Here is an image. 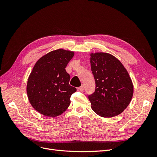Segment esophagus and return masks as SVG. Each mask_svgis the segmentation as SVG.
<instances>
[{
	"mask_svg": "<svg viewBox=\"0 0 157 157\" xmlns=\"http://www.w3.org/2000/svg\"><path fill=\"white\" fill-rule=\"evenodd\" d=\"M78 89L79 91H80V92H82V91H84V86H80Z\"/></svg>",
	"mask_w": 157,
	"mask_h": 157,
	"instance_id": "1",
	"label": "esophagus"
}]
</instances>
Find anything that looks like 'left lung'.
Instances as JSON below:
<instances>
[{
	"label": "left lung",
	"mask_w": 157,
	"mask_h": 157,
	"mask_svg": "<svg viewBox=\"0 0 157 157\" xmlns=\"http://www.w3.org/2000/svg\"><path fill=\"white\" fill-rule=\"evenodd\" d=\"M92 73L96 89L88 96L92 110L103 117L121 114L129 105L134 87L121 61L107 53L91 54Z\"/></svg>",
	"instance_id": "1"
}]
</instances>
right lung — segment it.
Returning <instances> with one entry per match:
<instances>
[{
    "label": "right lung",
    "mask_w": 157,
    "mask_h": 157,
    "mask_svg": "<svg viewBox=\"0 0 157 157\" xmlns=\"http://www.w3.org/2000/svg\"><path fill=\"white\" fill-rule=\"evenodd\" d=\"M73 52L62 49L52 51L37 61L27 85V93L33 107L42 115H60L70 105V98L77 91L69 85L66 72Z\"/></svg>",
    "instance_id": "obj_1"
}]
</instances>
